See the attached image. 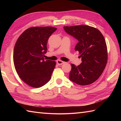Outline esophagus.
<instances>
[{"label":"esophagus","instance_id":"1","mask_svg":"<svg viewBox=\"0 0 121 121\" xmlns=\"http://www.w3.org/2000/svg\"><path fill=\"white\" fill-rule=\"evenodd\" d=\"M56 63H57L58 65H62L63 64L65 63V62H64V61H62L60 60H58L56 61Z\"/></svg>","mask_w":121,"mask_h":121}]
</instances>
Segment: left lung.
Listing matches in <instances>:
<instances>
[{
  "instance_id": "1",
  "label": "left lung",
  "mask_w": 121,
  "mask_h": 121,
  "mask_svg": "<svg viewBox=\"0 0 121 121\" xmlns=\"http://www.w3.org/2000/svg\"><path fill=\"white\" fill-rule=\"evenodd\" d=\"M63 28L78 40L75 50L78 51L82 61L78 66L71 64L69 79L82 86L93 83L101 76L107 63V47L103 35L96 28L85 25Z\"/></svg>"
}]
</instances>
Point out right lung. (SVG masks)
<instances>
[{
  "instance_id": "add662e5",
  "label": "right lung",
  "mask_w": 121,
  "mask_h": 121,
  "mask_svg": "<svg viewBox=\"0 0 121 121\" xmlns=\"http://www.w3.org/2000/svg\"><path fill=\"white\" fill-rule=\"evenodd\" d=\"M56 30L50 26L32 27L20 36L13 50V62L20 78L30 87L39 88L50 80L56 62L45 60L48 38Z\"/></svg>"
}]
</instances>
